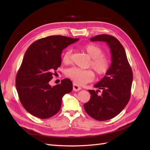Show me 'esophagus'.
Returning <instances> with one entry per match:
<instances>
[{"label": "esophagus", "instance_id": "obj_1", "mask_svg": "<svg viewBox=\"0 0 150 150\" xmlns=\"http://www.w3.org/2000/svg\"><path fill=\"white\" fill-rule=\"evenodd\" d=\"M73 89H74V91H79L81 89V88L80 86H79L77 84H76L75 83H73Z\"/></svg>", "mask_w": 150, "mask_h": 150}]
</instances>
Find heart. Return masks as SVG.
<instances>
[{
  "label": "heart",
  "mask_w": 150,
  "mask_h": 150,
  "mask_svg": "<svg viewBox=\"0 0 150 150\" xmlns=\"http://www.w3.org/2000/svg\"><path fill=\"white\" fill-rule=\"evenodd\" d=\"M89 56L92 58L89 67L94 69L98 76L106 75L109 71L111 62L110 59L103 55V50L97 45L89 43L83 47ZM62 61L65 64L72 62L71 50H68L62 55ZM67 76L78 85H83L91 82L95 78V74L92 69H82L78 68H71L67 71Z\"/></svg>",
  "instance_id": "heart-1"
}]
</instances>
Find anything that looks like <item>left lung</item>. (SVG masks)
Wrapping results in <instances>:
<instances>
[{"label": "left lung", "instance_id": "8db88e82", "mask_svg": "<svg viewBox=\"0 0 150 150\" xmlns=\"http://www.w3.org/2000/svg\"><path fill=\"white\" fill-rule=\"evenodd\" d=\"M91 41H103L110 49L112 62L105 76L94 86L98 91L89 90L91 98L83 104L89 116L98 121H105L116 116L126 107L130 98L133 73L123 45L116 38L100 34L90 38ZM101 90L100 96L98 93Z\"/></svg>", "mask_w": 150, "mask_h": 150}]
</instances>
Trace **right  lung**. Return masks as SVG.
Listing matches in <instances>:
<instances>
[{
  "instance_id": "add662e5",
  "label": "right lung",
  "mask_w": 150,
  "mask_h": 150,
  "mask_svg": "<svg viewBox=\"0 0 150 150\" xmlns=\"http://www.w3.org/2000/svg\"><path fill=\"white\" fill-rule=\"evenodd\" d=\"M79 40L50 36L34 41L27 48L17 72L16 88L20 102L28 112L47 119L60 110L62 96L72 91V82L64 79L53 87L49 82L61 64L62 50Z\"/></svg>"
}]
</instances>
